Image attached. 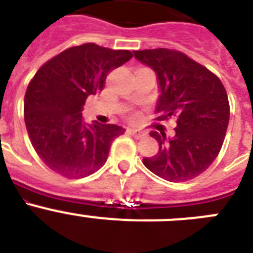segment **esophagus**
<instances>
[{
  "label": "esophagus",
  "instance_id": "esophagus-1",
  "mask_svg": "<svg viewBox=\"0 0 253 253\" xmlns=\"http://www.w3.org/2000/svg\"><path fill=\"white\" fill-rule=\"evenodd\" d=\"M129 131H130V134L133 135L134 138H135V139H140V138L146 137V131L140 130V129L131 128V129H129Z\"/></svg>",
  "mask_w": 253,
  "mask_h": 253
}]
</instances>
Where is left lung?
<instances>
[{
  "label": "left lung",
  "mask_w": 253,
  "mask_h": 253,
  "mask_svg": "<svg viewBox=\"0 0 253 253\" xmlns=\"http://www.w3.org/2000/svg\"><path fill=\"white\" fill-rule=\"evenodd\" d=\"M134 57L157 75V120L173 116L177 124L171 138L165 131H151L160 148L143 163L163 180H191L214 162L222 148L229 123L227 91L214 73L181 51L146 49L135 50Z\"/></svg>",
  "instance_id": "obj_1"
}]
</instances>
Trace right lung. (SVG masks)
Wrapping results in <instances>:
<instances>
[{
  "label": "right lung",
  "mask_w": 253,
  "mask_h": 253,
  "mask_svg": "<svg viewBox=\"0 0 253 253\" xmlns=\"http://www.w3.org/2000/svg\"><path fill=\"white\" fill-rule=\"evenodd\" d=\"M133 57L93 43L66 49L40 67L28 86L24 118L31 144L46 166L82 178L105 165L111 143L125 129L82 119L90 95L104 88L109 72Z\"/></svg>",
  "instance_id": "obj_1"
}]
</instances>
